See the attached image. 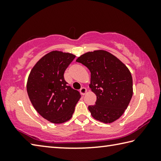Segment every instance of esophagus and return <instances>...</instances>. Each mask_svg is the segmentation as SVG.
<instances>
[{
    "label": "esophagus",
    "mask_w": 161,
    "mask_h": 161,
    "mask_svg": "<svg viewBox=\"0 0 161 161\" xmlns=\"http://www.w3.org/2000/svg\"><path fill=\"white\" fill-rule=\"evenodd\" d=\"M80 93L82 94V95H84L86 93V92H87V89H86V87H81V88L80 89Z\"/></svg>",
    "instance_id": "esophagus-1"
}]
</instances>
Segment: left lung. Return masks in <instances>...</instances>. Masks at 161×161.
Listing matches in <instances>:
<instances>
[{
  "label": "left lung",
  "instance_id": "obj_1",
  "mask_svg": "<svg viewBox=\"0 0 161 161\" xmlns=\"http://www.w3.org/2000/svg\"><path fill=\"white\" fill-rule=\"evenodd\" d=\"M76 61L91 72L89 86L97 95L95 105L88 107L92 117L105 124L119 119L133 95L131 74L126 65L104 50L89 52Z\"/></svg>",
  "mask_w": 161,
  "mask_h": 161
}]
</instances>
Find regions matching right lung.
Masks as SVG:
<instances>
[{"mask_svg":"<svg viewBox=\"0 0 161 161\" xmlns=\"http://www.w3.org/2000/svg\"><path fill=\"white\" fill-rule=\"evenodd\" d=\"M75 55L53 51L38 61L30 73L27 92L32 106L43 118L62 124L72 118L81 98L80 92L68 86L64 73Z\"/></svg>","mask_w":161,"mask_h":161,"instance_id":"obj_1","label":"right lung"}]
</instances>
